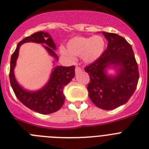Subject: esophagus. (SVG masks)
Masks as SVG:
<instances>
[{"label":"esophagus","mask_w":149,"mask_h":149,"mask_svg":"<svg viewBox=\"0 0 149 149\" xmlns=\"http://www.w3.org/2000/svg\"><path fill=\"white\" fill-rule=\"evenodd\" d=\"M81 69L80 68H79V67H76V69H75V72H76V74H77V73H79V72L81 71Z\"/></svg>","instance_id":"esophagus-1"}]
</instances>
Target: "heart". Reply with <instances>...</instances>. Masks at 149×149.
I'll return each instance as SVG.
<instances>
[{"label": "heart", "mask_w": 149, "mask_h": 149, "mask_svg": "<svg viewBox=\"0 0 149 149\" xmlns=\"http://www.w3.org/2000/svg\"><path fill=\"white\" fill-rule=\"evenodd\" d=\"M105 40L101 36L84 37H76L67 43V51L59 49L61 55L70 62L74 61V56H80L85 64H92L98 60L105 50Z\"/></svg>", "instance_id": "obj_1"}]
</instances>
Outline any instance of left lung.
<instances>
[{
    "mask_svg": "<svg viewBox=\"0 0 149 149\" xmlns=\"http://www.w3.org/2000/svg\"><path fill=\"white\" fill-rule=\"evenodd\" d=\"M108 41L101 57L86 67L90 78L88 95L98 108L111 110L126 104L134 93L139 79L138 66L132 45L118 34L103 31ZM109 68L116 73L109 74Z\"/></svg>",
    "mask_w": 149,
    "mask_h": 149,
    "instance_id": "8db88e82",
    "label": "left lung"
}]
</instances>
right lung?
<instances>
[{"instance_id": "right-lung-1", "label": "right lung", "mask_w": 149, "mask_h": 149, "mask_svg": "<svg viewBox=\"0 0 149 149\" xmlns=\"http://www.w3.org/2000/svg\"><path fill=\"white\" fill-rule=\"evenodd\" d=\"M26 42L45 44L46 45H43V47L54 59V64L59 60L58 56L55 53L56 50V44L48 32L38 31L21 40L17 45L10 61L9 80L14 93L23 105L34 112L42 115L56 112L63 106L65 100L63 93L64 87L74 77L75 67H54L48 82L42 88L34 91L26 90L19 84L14 73L20 47Z\"/></svg>"}]
</instances>
